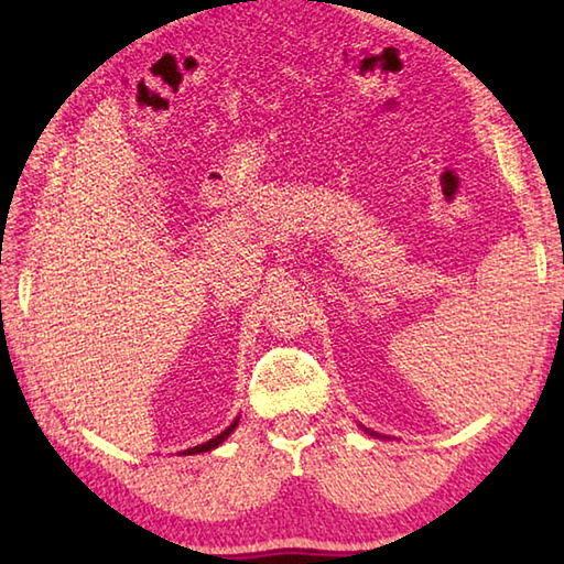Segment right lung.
Here are the masks:
<instances>
[{"mask_svg":"<svg viewBox=\"0 0 564 564\" xmlns=\"http://www.w3.org/2000/svg\"><path fill=\"white\" fill-rule=\"evenodd\" d=\"M235 426H237V419H235V424H230V426H227V429L223 431V434H218V436L210 438V441H206V443H200V446L188 448V451H184V453H186V455H191V453H203V451H210V448H215V446H220V443H223L227 436L232 434Z\"/></svg>","mask_w":564,"mask_h":564,"instance_id":"right-lung-1","label":"right lung"}]
</instances>
